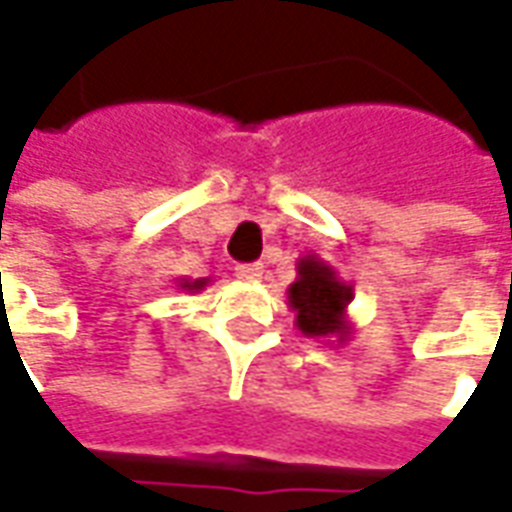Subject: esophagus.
Masks as SVG:
<instances>
[{"label": "esophagus", "instance_id": "esophagus-1", "mask_svg": "<svg viewBox=\"0 0 512 512\" xmlns=\"http://www.w3.org/2000/svg\"><path fill=\"white\" fill-rule=\"evenodd\" d=\"M235 277L244 279V282H257L263 277V266L260 263H244V266L235 268Z\"/></svg>", "mask_w": 512, "mask_h": 512}]
</instances>
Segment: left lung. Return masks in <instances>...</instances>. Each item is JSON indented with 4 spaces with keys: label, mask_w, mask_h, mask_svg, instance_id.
<instances>
[{
    "label": "left lung",
    "mask_w": 512,
    "mask_h": 512,
    "mask_svg": "<svg viewBox=\"0 0 512 512\" xmlns=\"http://www.w3.org/2000/svg\"><path fill=\"white\" fill-rule=\"evenodd\" d=\"M351 299L354 288L326 260L318 255L299 257L296 282L288 288V304L296 312V326L304 337H334L337 345L348 343L354 334L348 321Z\"/></svg>",
    "instance_id": "8db88e82"
}]
</instances>
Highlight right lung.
I'll return each mask as SVG.
<instances>
[{
	"instance_id": "add662e5",
	"label": "right lung",
	"mask_w": 512,
	"mask_h": 512,
	"mask_svg": "<svg viewBox=\"0 0 512 512\" xmlns=\"http://www.w3.org/2000/svg\"><path fill=\"white\" fill-rule=\"evenodd\" d=\"M211 279H178V290H186V293H200V290L208 288Z\"/></svg>"
}]
</instances>
